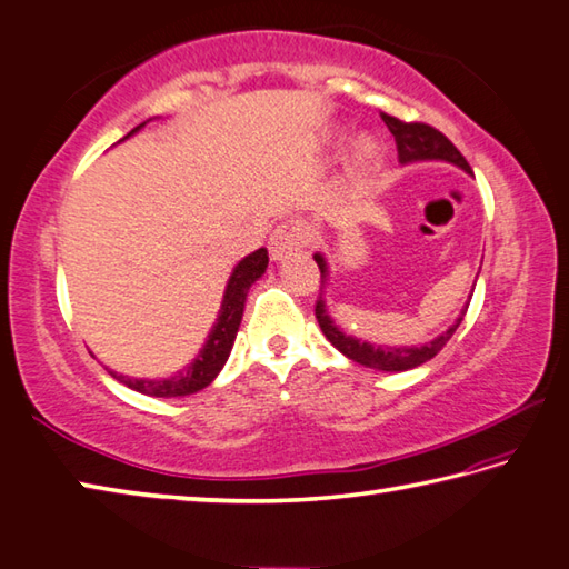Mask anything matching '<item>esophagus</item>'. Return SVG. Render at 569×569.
<instances>
[{
    "label": "esophagus",
    "mask_w": 569,
    "mask_h": 569,
    "mask_svg": "<svg viewBox=\"0 0 569 569\" xmlns=\"http://www.w3.org/2000/svg\"><path fill=\"white\" fill-rule=\"evenodd\" d=\"M307 242V230L299 220H284L277 224L270 234V257L272 260H284V257L302 250Z\"/></svg>",
    "instance_id": "esophagus-1"
}]
</instances>
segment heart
Here are the masks:
<instances>
[{
	"mask_svg": "<svg viewBox=\"0 0 569 569\" xmlns=\"http://www.w3.org/2000/svg\"><path fill=\"white\" fill-rule=\"evenodd\" d=\"M379 160V143L373 141L371 136H361L359 141H353L351 146V156H349V166L351 173H367V170Z\"/></svg>",
	"mask_w": 569,
	"mask_h": 569,
	"instance_id": "heart-1",
	"label": "heart"
}]
</instances>
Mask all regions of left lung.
<instances>
[{
    "mask_svg": "<svg viewBox=\"0 0 569 569\" xmlns=\"http://www.w3.org/2000/svg\"><path fill=\"white\" fill-rule=\"evenodd\" d=\"M381 118L396 138V151H399V163L401 166L421 163V160H446V163H453L460 170H466V173H473V170H470V166H468V160L460 156L458 148L451 141H448V138L441 131H436V128L426 126V123H403V121H399V118H393L389 113H381ZM315 262L319 264V272H321V292H319L317 307H315V315H317L321 331H325V337L341 353H345L347 359L361 363V367L377 369V371H409V369L421 367V363H426L428 359H433L436 353L446 347V341L453 337V331L458 329L460 321H463L466 309L470 305V299H468L466 307L460 309V315H458L453 325L448 327L446 331H441V335H438L436 339L426 341V345H421V347L371 345V341H363V339L347 335V331L337 325L335 317L329 315L327 302H325V287H327V280H329L327 257L317 252ZM476 280H478V277H476ZM468 297H473V292H470Z\"/></svg>",
    "mask_w": 569,
    "mask_h": 569,
    "instance_id": "1",
    "label": "left lung"
}]
</instances>
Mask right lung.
<instances>
[{
	"instance_id": "1",
	"label": "right lung",
	"mask_w": 569,
	"mask_h": 569,
	"mask_svg": "<svg viewBox=\"0 0 569 569\" xmlns=\"http://www.w3.org/2000/svg\"><path fill=\"white\" fill-rule=\"evenodd\" d=\"M148 121H153V118H148ZM146 123L136 126L126 138H131L133 133L141 131ZM267 262H270V257H267L264 248H260L252 254L242 257V260L234 264L228 287H224L216 325H212L206 345H202V349L198 351V357L192 359L186 369L176 371L173 377L168 379H128L123 373H116L109 369L111 377L116 381L126 383L128 389L146 396H156V399H176V396H190V393H198L200 389H206V386L216 381V377L224 367V361L230 357L234 337H238V329L242 321L244 302H248V292L250 287L264 274Z\"/></svg>"
}]
</instances>
